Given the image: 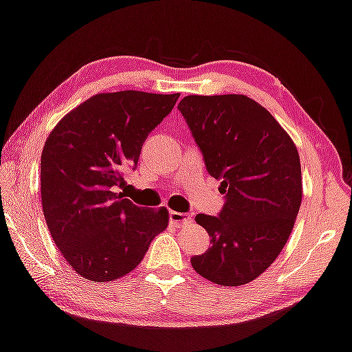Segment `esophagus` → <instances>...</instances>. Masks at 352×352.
Segmentation results:
<instances>
[{
	"label": "esophagus",
	"mask_w": 352,
	"mask_h": 352,
	"mask_svg": "<svg viewBox=\"0 0 352 352\" xmlns=\"http://www.w3.org/2000/svg\"><path fill=\"white\" fill-rule=\"evenodd\" d=\"M170 221L171 224H175L176 228H182L187 226V224L192 223V215L190 214H182V212H170Z\"/></svg>",
	"instance_id": "obj_1"
}]
</instances>
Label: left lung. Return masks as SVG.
<instances>
[{
	"mask_svg": "<svg viewBox=\"0 0 352 352\" xmlns=\"http://www.w3.org/2000/svg\"><path fill=\"white\" fill-rule=\"evenodd\" d=\"M181 113L220 179L226 203L218 217L198 214L212 246L192 257L195 272L218 285L258 278L289 240L302 199L295 142L267 109L245 95H188Z\"/></svg>",
	"mask_w": 352,
	"mask_h": 352,
	"instance_id": "obj_1",
	"label": "left lung"
}]
</instances>
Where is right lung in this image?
<instances>
[{
    "label": "right lung",
    "instance_id": "1",
    "mask_svg": "<svg viewBox=\"0 0 352 352\" xmlns=\"http://www.w3.org/2000/svg\"><path fill=\"white\" fill-rule=\"evenodd\" d=\"M177 98L137 90L98 94L62 117L46 138L40 160L46 226L84 279L123 278L168 226L165 207H137L117 187Z\"/></svg>",
    "mask_w": 352,
    "mask_h": 352
}]
</instances>
